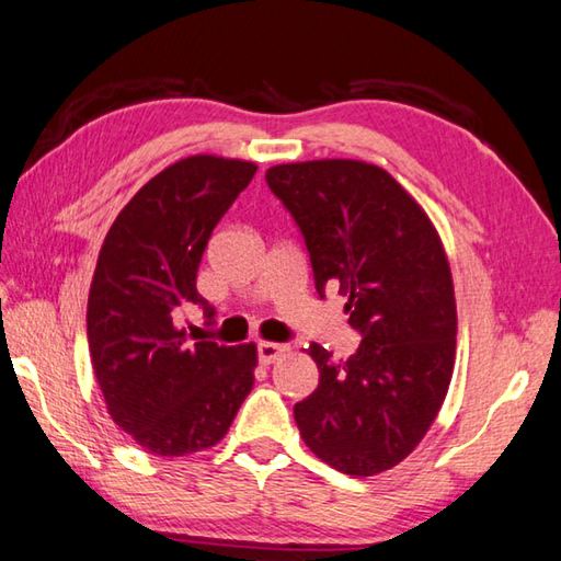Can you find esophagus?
<instances>
[{"label": "esophagus", "mask_w": 561, "mask_h": 561, "mask_svg": "<svg viewBox=\"0 0 561 561\" xmlns=\"http://www.w3.org/2000/svg\"><path fill=\"white\" fill-rule=\"evenodd\" d=\"M289 355V345H282V343H260L257 345V357L262 365H272V362H277L279 357Z\"/></svg>", "instance_id": "esophagus-1"}]
</instances>
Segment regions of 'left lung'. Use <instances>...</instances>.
I'll use <instances>...</instances> for the list:
<instances>
[{"mask_svg": "<svg viewBox=\"0 0 561 561\" xmlns=\"http://www.w3.org/2000/svg\"><path fill=\"white\" fill-rule=\"evenodd\" d=\"M265 180L299 224L316 289L347 296L355 355L318 343V389L294 405L304 443L350 477L409 457L443 409L455 369L457 304L447 252L425 208L362 160L274 164Z\"/></svg>", "mask_w": 561, "mask_h": 561, "instance_id": "8db88e82", "label": "left lung"}]
</instances>
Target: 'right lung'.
Segmentation results:
<instances>
[{
	"instance_id": "obj_1",
	"label": "right lung",
	"mask_w": 561,
	"mask_h": 561,
	"mask_svg": "<svg viewBox=\"0 0 561 561\" xmlns=\"http://www.w3.org/2000/svg\"><path fill=\"white\" fill-rule=\"evenodd\" d=\"M257 164L221 156L172 162L136 192L99 250L87 340L106 411L156 457L221 443L255 383L257 345L186 343L172 313L208 301L196 272L208 238Z\"/></svg>"
}]
</instances>
